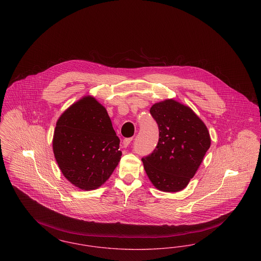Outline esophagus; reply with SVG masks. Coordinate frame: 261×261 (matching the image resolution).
<instances>
[{
	"label": "esophagus",
	"instance_id": "1",
	"mask_svg": "<svg viewBox=\"0 0 261 261\" xmlns=\"http://www.w3.org/2000/svg\"><path fill=\"white\" fill-rule=\"evenodd\" d=\"M132 140H133L132 138H126V139H124L123 140V147L127 148L130 145V143L132 142Z\"/></svg>",
	"mask_w": 261,
	"mask_h": 261
}]
</instances>
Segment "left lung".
Here are the masks:
<instances>
[{
    "label": "left lung",
    "mask_w": 261,
    "mask_h": 261,
    "mask_svg": "<svg viewBox=\"0 0 261 261\" xmlns=\"http://www.w3.org/2000/svg\"><path fill=\"white\" fill-rule=\"evenodd\" d=\"M160 139L153 151L142 159L150 182L162 192L186 188L211 147L205 124L189 107L165 99L150 108Z\"/></svg>",
    "instance_id": "left-lung-1"
}]
</instances>
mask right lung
<instances>
[{"instance_id": "right-lung-1", "label": "right lung", "mask_w": 261, "mask_h": 261, "mask_svg": "<svg viewBox=\"0 0 261 261\" xmlns=\"http://www.w3.org/2000/svg\"><path fill=\"white\" fill-rule=\"evenodd\" d=\"M119 143L107 110L94 97L85 96L59 118L53 149L64 177L88 191L112 175L122 155Z\"/></svg>"}]
</instances>
